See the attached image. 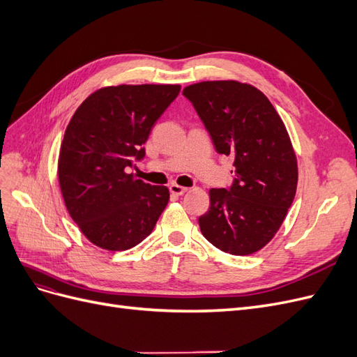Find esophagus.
<instances>
[{
    "label": "esophagus",
    "instance_id": "obj_1",
    "mask_svg": "<svg viewBox=\"0 0 357 357\" xmlns=\"http://www.w3.org/2000/svg\"><path fill=\"white\" fill-rule=\"evenodd\" d=\"M186 190H188V188H183V186H178V185H171V186H169L171 195H176V197L183 195V193H185Z\"/></svg>",
    "mask_w": 357,
    "mask_h": 357
}]
</instances>
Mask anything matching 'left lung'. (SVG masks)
<instances>
[{
  "label": "left lung",
  "instance_id": "1",
  "mask_svg": "<svg viewBox=\"0 0 357 357\" xmlns=\"http://www.w3.org/2000/svg\"><path fill=\"white\" fill-rule=\"evenodd\" d=\"M215 152L234 158L229 189H210L198 219L219 250L245 256L261 250L282 226L298 185L296 156L286 126L266 96L235 80L201 82L183 89Z\"/></svg>",
  "mask_w": 357,
  "mask_h": 357
}]
</instances>
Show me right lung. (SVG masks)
I'll return each mask as SVG.
<instances>
[{"label": "right lung", "mask_w": 357, "mask_h": 357, "mask_svg": "<svg viewBox=\"0 0 357 357\" xmlns=\"http://www.w3.org/2000/svg\"><path fill=\"white\" fill-rule=\"evenodd\" d=\"M178 84H121L86 98L66 129L58 177L71 219L105 250L122 252L153 231L169 190L128 174L146 155L153 125Z\"/></svg>", "instance_id": "add662e5"}]
</instances>
